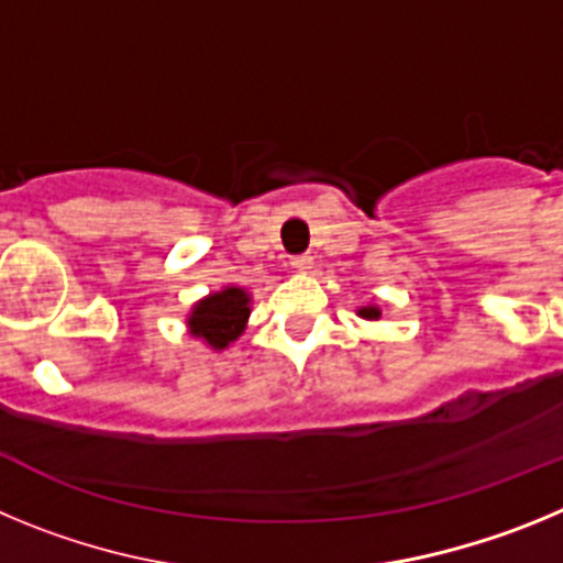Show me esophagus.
I'll return each mask as SVG.
<instances>
[{"mask_svg": "<svg viewBox=\"0 0 563 563\" xmlns=\"http://www.w3.org/2000/svg\"><path fill=\"white\" fill-rule=\"evenodd\" d=\"M292 271L296 273H310L312 271V256H292Z\"/></svg>", "mask_w": 563, "mask_h": 563, "instance_id": "obj_1", "label": "esophagus"}]
</instances>
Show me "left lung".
I'll use <instances>...</instances> for the list:
<instances>
[{
    "instance_id": "left-lung-1",
    "label": "left lung",
    "mask_w": 563,
    "mask_h": 563,
    "mask_svg": "<svg viewBox=\"0 0 563 563\" xmlns=\"http://www.w3.org/2000/svg\"><path fill=\"white\" fill-rule=\"evenodd\" d=\"M357 316H361L363 321H380L383 310L377 305H363V307H357Z\"/></svg>"
}]
</instances>
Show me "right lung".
<instances>
[{
	"instance_id": "1",
	"label": "right lung",
	"mask_w": 563,
	"mask_h": 563,
	"mask_svg": "<svg viewBox=\"0 0 563 563\" xmlns=\"http://www.w3.org/2000/svg\"><path fill=\"white\" fill-rule=\"evenodd\" d=\"M253 296L247 287L225 285L202 296L186 316L188 335L202 341L211 352L228 350L247 327Z\"/></svg>"
}]
</instances>
